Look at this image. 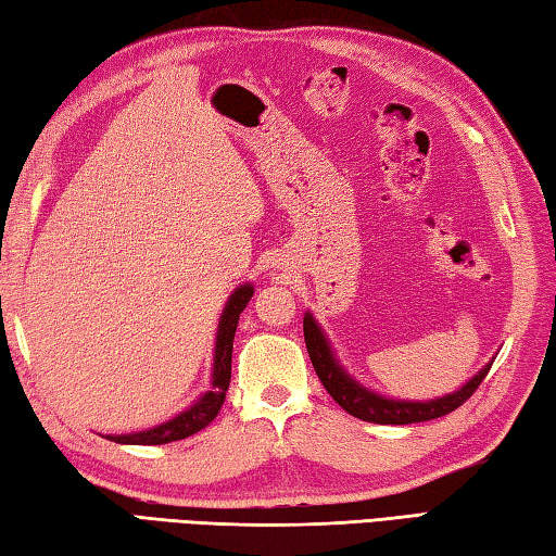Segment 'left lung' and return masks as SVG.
<instances>
[{
	"label": "left lung",
	"instance_id": "left-lung-1",
	"mask_svg": "<svg viewBox=\"0 0 556 556\" xmlns=\"http://www.w3.org/2000/svg\"><path fill=\"white\" fill-rule=\"evenodd\" d=\"M303 337H306V350L315 374H318L320 383L332 395L337 405L344 412H350L352 417L374 424H415L451 415L453 409H458L463 402L475 393L477 386L482 383L489 368L494 364L492 358V362L482 366L470 380H465V386L453 390L448 395L433 400H397L376 393V390L358 383V380L346 371L340 364V358H337L328 334L320 328V323L313 318L311 311L303 315Z\"/></svg>",
	"mask_w": 556,
	"mask_h": 556
}]
</instances>
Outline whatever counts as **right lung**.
Listing matches in <instances>:
<instances>
[{"label":"right lung","mask_w":556,"mask_h":556,"mask_svg":"<svg viewBox=\"0 0 556 556\" xmlns=\"http://www.w3.org/2000/svg\"><path fill=\"white\" fill-rule=\"evenodd\" d=\"M253 293H255L253 285L245 281V285L236 287L226 301L219 318V328H216L212 380L206 393H202L198 400H194L190 407L178 412L176 417H170L168 421H161L156 427L144 429V431H132V433H105L103 439L125 443V445H161V443L192 437V433L202 431L206 424L219 415L228 383H231V354H233V337L238 328V318H241L248 301L253 299Z\"/></svg>","instance_id":"add662e5"}]
</instances>
